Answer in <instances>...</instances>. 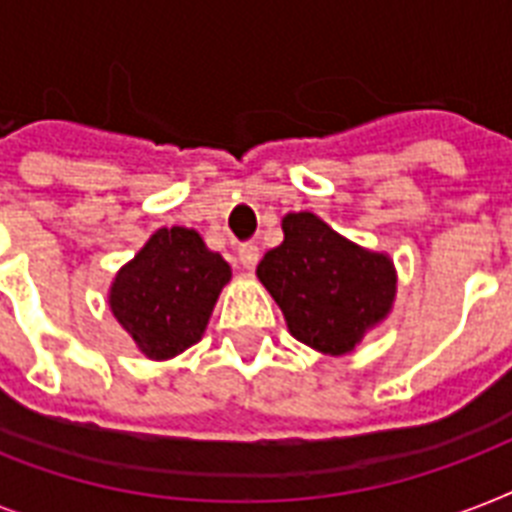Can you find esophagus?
<instances>
[{"instance_id": "obj_1", "label": "esophagus", "mask_w": 512, "mask_h": 512, "mask_svg": "<svg viewBox=\"0 0 512 512\" xmlns=\"http://www.w3.org/2000/svg\"><path fill=\"white\" fill-rule=\"evenodd\" d=\"M257 260H260V249L255 247V244H244V247H239V263L241 268H247V271H252L257 265Z\"/></svg>"}]
</instances>
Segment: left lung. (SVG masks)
Instances as JSON below:
<instances>
[{
  "mask_svg": "<svg viewBox=\"0 0 512 512\" xmlns=\"http://www.w3.org/2000/svg\"><path fill=\"white\" fill-rule=\"evenodd\" d=\"M281 231L284 241L265 252L257 279L284 313L289 335L319 353L345 356L393 311L396 265L313 212H289Z\"/></svg>",
  "mask_w": 512,
  "mask_h": 512,
  "instance_id": "1",
  "label": "left lung"
}]
</instances>
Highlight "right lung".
Masks as SVG:
<instances>
[{
  "label": "right lung",
  "instance_id": "add662e5",
  "mask_svg": "<svg viewBox=\"0 0 512 512\" xmlns=\"http://www.w3.org/2000/svg\"><path fill=\"white\" fill-rule=\"evenodd\" d=\"M228 281L231 265L223 255L199 231L172 225L151 233L116 271L108 308L143 356L167 361L201 340Z\"/></svg>",
  "mask_w": 512,
  "mask_h": 512
}]
</instances>
